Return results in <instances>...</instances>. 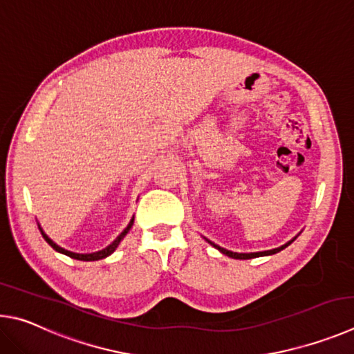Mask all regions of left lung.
I'll list each match as a JSON object with an SVG mask.
<instances>
[{"label": "left lung", "mask_w": 354, "mask_h": 354, "mask_svg": "<svg viewBox=\"0 0 354 354\" xmlns=\"http://www.w3.org/2000/svg\"><path fill=\"white\" fill-rule=\"evenodd\" d=\"M292 241H294V239H292ZM292 241H289L288 244H284V245H281V247H278V249H274V250H266V252H257V253H236V252H230V250L222 249V247L216 245V244H213V243H209V244H213V245L216 247V249L221 250L222 253H224V255L230 257V258H234V259H250V258H258V257L274 255V253H277V252H281L283 249H286V247H288L289 244H292Z\"/></svg>", "instance_id": "1"}]
</instances>
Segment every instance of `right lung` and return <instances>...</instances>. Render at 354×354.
<instances>
[{
    "mask_svg": "<svg viewBox=\"0 0 354 354\" xmlns=\"http://www.w3.org/2000/svg\"><path fill=\"white\" fill-rule=\"evenodd\" d=\"M132 225H133V219L130 221V224L127 225V228L126 230H124L120 236H118L113 243H111L109 247H105L104 250H101V252H96V253H88V255H79V253H73V252H68V250H65V249H62V247H59L57 244L55 243H53L51 239H49L45 233L41 232V234H43V238H45V241L46 243L53 247L54 250H57V252H60V253H64V255H66V257H70V258H74V259H80V261H96V259H102V258H105V257H109V255H111V253L115 252V249L118 247V244L121 243V239L126 236V234L129 233V230L130 228H132Z\"/></svg>",
    "mask_w": 354,
    "mask_h": 354,
    "instance_id": "add662e5",
    "label": "right lung"
}]
</instances>
